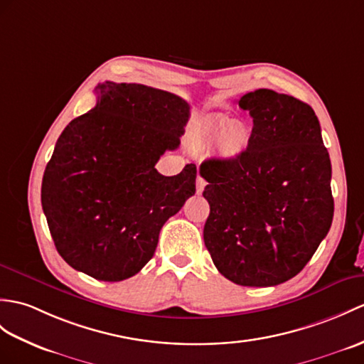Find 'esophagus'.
<instances>
[{
	"instance_id": "1",
	"label": "esophagus",
	"mask_w": 364,
	"mask_h": 364,
	"mask_svg": "<svg viewBox=\"0 0 364 364\" xmlns=\"http://www.w3.org/2000/svg\"><path fill=\"white\" fill-rule=\"evenodd\" d=\"M205 186H206V181L201 178V176H198L197 178V193H201L203 191H205Z\"/></svg>"
}]
</instances>
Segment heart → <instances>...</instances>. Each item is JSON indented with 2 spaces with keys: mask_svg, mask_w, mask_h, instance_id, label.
<instances>
[{
  "mask_svg": "<svg viewBox=\"0 0 364 364\" xmlns=\"http://www.w3.org/2000/svg\"><path fill=\"white\" fill-rule=\"evenodd\" d=\"M192 139L200 147L218 144V151L225 158H237L247 150L250 136L243 129H231L225 121H209L198 127Z\"/></svg>",
  "mask_w": 364,
  "mask_h": 364,
  "instance_id": "b5f03b06",
  "label": "heart"
}]
</instances>
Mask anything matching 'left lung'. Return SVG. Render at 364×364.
<instances>
[{
	"mask_svg": "<svg viewBox=\"0 0 364 364\" xmlns=\"http://www.w3.org/2000/svg\"><path fill=\"white\" fill-rule=\"evenodd\" d=\"M239 107L255 124L247 150L200 166L210 208L203 239L231 282L273 287L296 276L331 230V158L302 100L260 88Z\"/></svg>",
	"mask_w": 364,
	"mask_h": 364,
	"instance_id": "obj_1",
	"label": "left lung"
}]
</instances>
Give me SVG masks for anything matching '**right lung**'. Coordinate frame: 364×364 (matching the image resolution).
Wrapping results in <instances>:
<instances>
[{
  "label": "right lung",
  "mask_w": 364,
  "mask_h": 364,
  "mask_svg": "<svg viewBox=\"0 0 364 364\" xmlns=\"http://www.w3.org/2000/svg\"><path fill=\"white\" fill-rule=\"evenodd\" d=\"M97 102L57 139L41 206L58 255L97 281L117 282L154 257L163 225L196 193V164L164 176L155 164L180 146L189 104L139 83L104 82Z\"/></svg>",
  "instance_id": "obj_1"
}]
</instances>
